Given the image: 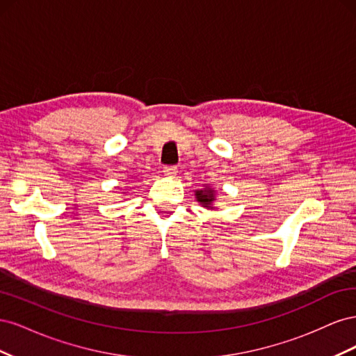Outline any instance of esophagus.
<instances>
[{
    "mask_svg": "<svg viewBox=\"0 0 356 356\" xmlns=\"http://www.w3.org/2000/svg\"><path fill=\"white\" fill-rule=\"evenodd\" d=\"M163 174L166 177H169V178H174L178 174V168L177 166H165L163 168Z\"/></svg>",
    "mask_w": 356,
    "mask_h": 356,
    "instance_id": "obj_1",
    "label": "esophagus"
}]
</instances>
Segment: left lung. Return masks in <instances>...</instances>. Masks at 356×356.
<instances>
[{
  "mask_svg": "<svg viewBox=\"0 0 356 356\" xmlns=\"http://www.w3.org/2000/svg\"><path fill=\"white\" fill-rule=\"evenodd\" d=\"M196 196H197V200L202 204H204L207 208H211V203L215 200L213 195H212V190H204V191L199 190V191H196Z\"/></svg>",
  "mask_w": 356,
  "mask_h": 356,
  "instance_id": "1",
  "label": "left lung"
}]
</instances>
